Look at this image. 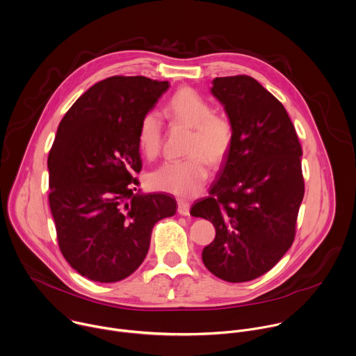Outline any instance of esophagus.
<instances>
[{"label":"esophagus","mask_w":356,"mask_h":356,"mask_svg":"<svg viewBox=\"0 0 356 356\" xmlns=\"http://www.w3.org/2000/svg\"><path fill=\"white\" fill-rule=\"evenodd\" d=\"M177 212L183 216H188L190 215V204L184 200H179L177 201Z\"/></svg>","instance_id":"34e87169"}]
</instances>
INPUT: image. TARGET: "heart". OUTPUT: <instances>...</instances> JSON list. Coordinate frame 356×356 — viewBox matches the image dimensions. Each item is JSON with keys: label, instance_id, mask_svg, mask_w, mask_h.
I'll use <instances>...</instances> for the list:
<instances>
[{"label": "heart", "instance_id": "heart-1", "mask_svg": "<svg viewBox=\"0 0 356 356\" xmlns=\"http://www.w3.org/2000/svg\"><path fill=\"white\" fill-rule=\"evenodd\" d=\"M165 112L193 129L188 138V156L169 161L149 175V184L159 191L179 197H193L209 176V163L220 165L232 151L234 131L230 119L213 112L212 105L194 88L177 90L166 102ZM163 127L158 113L147 112L137 129L140 151L155 159L162 147Z\"/></svg>", "mask_w": 356, "mask_h": 356}]
</instances>
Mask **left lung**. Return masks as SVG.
Segmentation results:
<instances>
[{
	"mask_svg": "<svg viewBox=\"0 0 356 356\" xmlns=\"http://www.w3.org/2000/svg\"><path fill=\"white\" fill-rule=\"evenodd\" d=\"M212 94L233 124V147L209 195L190 213L212 222L202 262L243 283L269 272L293 245L305 193L302 147L283 104L247 74L216 77Z\"/></svg>",
	"mask_w": 356,
	"mask_h": 356,
	"instance_id": "1",
	"label": "left lung"
}]
</instances>
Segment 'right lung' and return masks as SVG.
Here are the masks:
<instances>
[{
    "label": "right lung",
    "mask_w": 356,
    "mask_h": 356,
    "mask_svg": "<svg viewBox=\"0 0 356 356\" xmlns=\"http://www.w3.org/2000/svg\"><path fill=\"white\" fill-rule=\"evenodd\" d=\"M168 87L144 76L108 77L79 97L58 126L48 154L58 245L92 282L130 276L148 252L155 223L176 213L169 194H134L143 168L138 123Z\"/></svg>",
    "instance_id": "1"
}]
</instances>
